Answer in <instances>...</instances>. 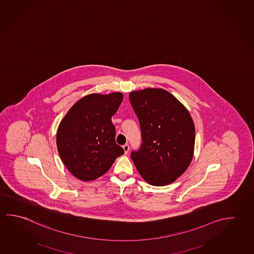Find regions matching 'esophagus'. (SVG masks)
<instances>
[{
	"label": "esophagus",
	"instance_id": "1",
	"mask_svg": "<svg viewBox=\"0 0 254 254\" xmlns=\"http://www.w3.org/2000/svg\"><path fill=\"white\" fill-rule=\"evenodd\" d=\"M123 149H124V151H125V153L127 154V152H128L129 151V144H127V143H126V144H124L123 145Z\"/></svg>",
	"mask_w": 254,
	"mask_h": 254
}]
</instances>
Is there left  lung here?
<instances>
[{"label": "left lung", "mask_w": 254, "mask_h": 254, "mask_svg": "<svg viewBox=\"0 0 254 254\" xmlns=\"http://www.w3.org/2000/svg\"><path fill=\"white\" fill-rule=\"evenodd\" d=\"M129 100L140 124L142 142L131 159L142 178L152 186H166L191 163L195 130L186 107L163 89L133 91Z\"/></svg>", "instance_id": "obj_1"}]
</instances>
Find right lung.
I'll return each mask as SVG.
<instances>
[{
    "label": "right lung",
    "instance_id": "right-lung-1",
    "mask_svg": "<svg viewBox=\"0 0 254 254\" xmlns=\"http://www.w3.org/2000/svg\"><path fill=\"white\" fill-rule=\"evenodd\" d=\"M122 100L121 93L86 95L72 106L59 126V154L78 179L91 181L100 178L124 153L116 143L112 121Z\"/></svg>",
    "mask_w": 254,
    "mask_h": 254
}]
</instances>
